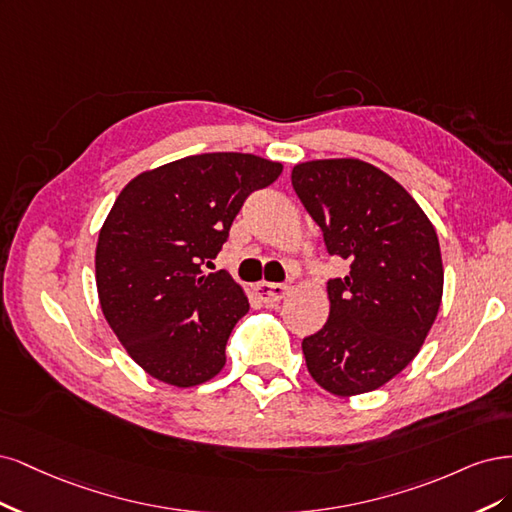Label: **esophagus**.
<instances>
[{
    "mask_svg": "<svg viewBox=\"0 0 512 512\" xmlns=\"http://www.w3.org/2000/svg\"><path fill=\"white\" fill-rule=\"evenodd\" d=\"M257 298L266 304H276L285 298L289 293L287 285H278V283H266V280H261V283L255 287Z\"/></svg>",
    "mask_w": 512,
    "mask_h": 512,
    "instance_id": "esophagus-1",
    "label": "esophagus"
}]
</instances>
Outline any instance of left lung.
<instances>
[{"instance_id": "left-lung-1", "label": "left lung", "mask_w": 512, "mask_h": 512, "mask_svg": "<svg viewBox=\"0 0 512 512\" xmlns=\"http://www.w3.org/2000/svg\"><path fill=\"white\" fill-rule=\"evenodd\" d=\"M291 183L329 255L351 263L327 280L329 319L302 342L306 368L338 398L374 391L417 357L436 321V229L398 180L361 159L298 163Z\"/></svg>"}]
</instances>
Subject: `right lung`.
<instances>
[{
  "mask_svg": "<svg viewBox=\"0 0 512 512\" xmlns=\"http://www.w3.org/2000/svg\"><path fill=\"white\" fill-rule=\"evenodd\" d=\"M283 163L249 153H204L131 178L100 229V306L129 357L153 378L195 387L225 366V344L249 312L227 272H204L253 191Z\"/></svg>",
  "mask_w": 512,
  "mask_h": 512,
  "instance_id": "1",
  "label": "right lung"
}]
</instances>
